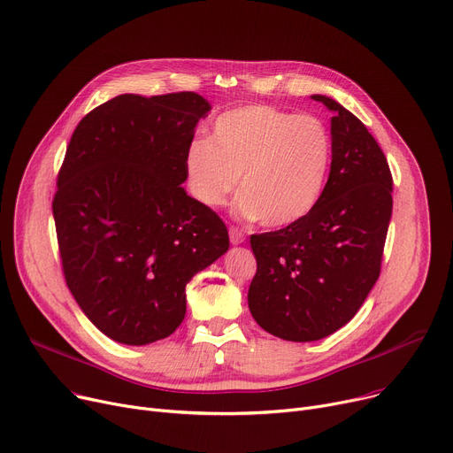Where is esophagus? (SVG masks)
Masks as SVG:
<instances>
[{
    "instance_id": "1",
    "label": "esophagus",
    "mask_w": 453,
    "mask_h": 453,
    "mask_svg": "<svg viewBox=\"0 0 453 453\" xmlns=\"http://www.w3.org/2000/svg\"><path fill=\"white\" fill-rule=\"evenodd\" d=\"M229 240H231V244H233V246H240V244H244L246 234H244V231H242V229H238V227H229Z\"/></svg>"
}]
</instances>
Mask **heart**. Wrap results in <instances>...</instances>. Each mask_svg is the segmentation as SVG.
<instances>
[{
    "mask_svg": "<svg viewBox=\"0 0 453 453\" xmlns=\"http://www.w3.org/2000/svg\"><path fill=\"white\" fill-rule=\"evenodd\" d=\"M334 155L317 116L251 104L220 114L211 136L195 138L184 155L186 186L205 207H219L236 189V213L265 227L308 217L322 196Z\"/></svg>",
    "mask_w": 453,
    "mask_h": 453,
    "instance_id": "1",
    "label": "heart"
}]
</instances>
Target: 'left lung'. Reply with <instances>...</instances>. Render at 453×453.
Listing matches in <instances>:
<instances>
[{"label": "left lung", "instance_id": "8db88e82", "mask_svg": "<svg viewBox=\"0 0 453 453\" xmlns=\"http://www.w3.org/2000/svg\"><path fill=\"white\" fill-rule=\"evenodd\" d=\"M311 98L334 114L322 196L296 224L251 236L250 311L267 334L291 342L335 334L365 304L380 273L394 207V180L366 126L334 98Z\"/></svg>", "mask_w": 453, "mask_h": 453}]
</instances>
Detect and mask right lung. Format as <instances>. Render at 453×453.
<instances>
[{"instance_id":"right-lung-1","label":"right lung","mask_w":453,"mask_h":453,"mask_svg":"<svg viewBox=\"0 0 453 453\" xmlns=\"http://www.w3.org/2000/svg\"><path fill=\"white\" fill-rule=\"evenodd\" d=\"M209 111L196 93L119 95L69 142L52 202L64 275L85 317L119 344L169 337L188 282L229 250L226 224L182 188Z\"/></svg>"}]
</instances>
